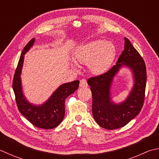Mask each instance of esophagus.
Returning a JSON list of instances; mask_svg holds the SVG:
<instances>
[{
  "mask_svg": "<svg viewBox=\"0 0 159 159\" xmlns=\"http://www.w3.org/2000/svg\"><path fill=\"white\" fill-rule=\"evenodd\" d=\"M80 87H87L88 86V84H87V81L85 79H82L80 80Z\"/></svg>",
  "mask_w": 159,
  "mask_h": 159,
  "instance_id": "1",
  "label": "esophagus"
}]
</instances>
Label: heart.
I'll use <instances>...</instances> for the list:
<instances>
[{
    "label": "heart",
    "mask_w": 159,
    "mask_h": 159,
    "mask_svg": "<svg viewBox=\"0 0 159 159\" xmlns=\"http://www.w3.org/2000/svg\"><path fill=\"white\" fill-rule=\"evenodd\" d=\"M115 56L114 45L108 41H92L77 50L75 60L83 64H89L90 72L95 75L105 73L111 66Z\"/></svg>",
    "instance_id": "obj_1"
}]
</instances>
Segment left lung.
Segmentation results:
<instances>
[{
    "label": "left lung",
    "mask_w": 159,
    "mask_h": 159,
    "mask_svg": "<svg viewBox=\"0 0 159 159\" xmlns=\"http://www.w3.org/2000/svg\"><path fill=\"white\" fill-rule=\"evenodd\" d=\"M123 65L132 69L135 84L127 99L120 105H115L110 101L109 88L113 77ZM146 80V66L143 57L125 38L124 50L116 65L102 75L88 80L93 97V116L98 124L105 129H115L125 125L134 119L143 106Z\"/></svg>",
    "instance_id": "8db88e82"
}]
</instances>
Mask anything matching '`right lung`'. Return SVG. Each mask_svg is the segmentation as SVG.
Here are the masks:
<instances>
[{
    "instance_id": "add662e5",
    "label": "right lung",
    "mask_w": 159,
    "mask_h": 159,
    "mask_svg": "<svg viewBox=\"0 0 159 159\" xmlns=\"http://www.w3.org/2000/svg\"><path fill=\"white\" fill-rule=\"evenodd\" d=\"M34 42L35 39L32 38L23 48L15 71L12 87L16 104L21 114L35 127L53 129L57 127L63 120L65 113V99L78 89L80 81L75 80L61 85L53 93L49 99L43 105L35 106L29 103L25 99L22 92L20 76L23 64L24 55L32 47Z\"/></svg>"
}]
</instances>
